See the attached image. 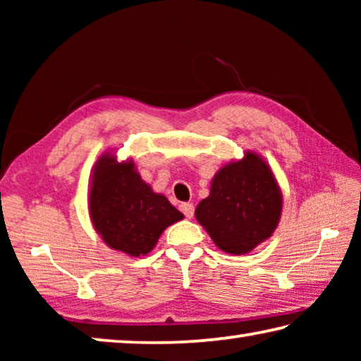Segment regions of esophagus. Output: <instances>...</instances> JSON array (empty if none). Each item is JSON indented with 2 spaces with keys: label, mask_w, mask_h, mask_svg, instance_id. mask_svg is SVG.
Here are the masks:
<instances>
[{
  "label": "esophagus",
  "mask_w": 361,
  "mask_h": 361,
  "mask_svg": "<svg viewBox=\"0 0 361 361\" xmlns=\"http://www.w3.org/2000/svg\"><path fill=\"white\" fill-rule=\"evenodd\" d=\"M180 210L185 213L186 218H192V215H194V205L189 204V202H183L180 205Z\"/></svg>",
  "instance_id": "obj_1"
}]
</instances>
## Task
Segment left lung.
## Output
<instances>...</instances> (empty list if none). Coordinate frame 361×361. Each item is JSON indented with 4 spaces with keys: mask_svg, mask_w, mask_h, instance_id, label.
Segmentation results:
<instances>
[{
    "mask_svg": "<svg viewBox=\"0 0 361 361\" xmlns=\"http://www.w3.org/2000/svg\"><path fill=\"white\" fill-rule=\"evenodd\" d=\"M282 212V194L271 169L248 152L215 175L210 195L195 209V218L218 248L245 255L271 237Z\"/></svg>",
    "mask_w": 361,
    "mask_h": 361,
    "instance_id": "obj_1",
    "label": "left lung"
}]
</instances>
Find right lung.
<instances>
[{"label":"right lung","instance_id":"right-lung-1","mask_svg":"<svg viewBox=\"0 0 361 361\" xmlns=\"http://www.w3.org/2000/svg\"><path fill=\"white\" fill-rule=\"evenodd\" d=\"M89 209L103 240L130 256L149 253L162 231L183 219L166 195L140 178L132 162L119 164L108 154L95 166Z\"/></svg>","mask_w":361,"mask_h":361}]
</instances>
